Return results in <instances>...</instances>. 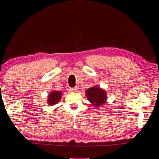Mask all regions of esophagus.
Segmentation results:
<instances>
[{
  "mask_svg": "<svg viewBox=\"0 0 159 159\" xmlns=\"http://www.w3.org/2000/svg\"><path fill=\"white\" fill-rule=\"evenodd\" d=\"M79 90V88L78 87V86H76V87H74L71 88V90L73 91V92H78Z\"/></svg>",
  "mask_w": 159,
  "mask_h": 159,
  "instance_id": "esophagus-1",
  "label": "esophagus"
}]
</instances>
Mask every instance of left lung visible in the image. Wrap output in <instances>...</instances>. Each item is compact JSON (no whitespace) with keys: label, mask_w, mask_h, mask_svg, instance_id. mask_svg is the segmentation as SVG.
<instances>
[{"label":"left lung","mask_w":159,"mask_h":159,"mask_svg":"<svg viewBox=\"0 0 159 159\" xmlns=\"http://www.w3.org/2000/svg\"><path fill=\"white\" fill-rule=\"evenodd\" d=\"M86 97L94 106L99 107L103 104L107 100L105 91L98 87H93L86 91Z\"/></svg>","instance_id":"8db88e82"}]
</instances>
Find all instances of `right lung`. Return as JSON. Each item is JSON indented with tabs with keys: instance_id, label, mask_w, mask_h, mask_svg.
<instances>
[{
	"instance_id": "add662e5",
	"label": "right lung",
	"mask_w": 159,
	"mask_h": 159,
	"mask_svg": "<svg viewBox=\"0 0 159 159\" xmlns=\"http://www.w3.org/2000/svg\"><path fill=\"white\" fill-rule=\"evenodd\" d=\"M61 97V92L60 91H54L49 94V98L48 99V103L51 105H55L60 101Z\"/></svg>"
}]
</instances>
